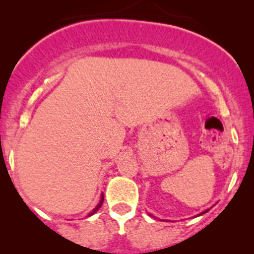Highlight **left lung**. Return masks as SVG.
<instances>
[{"label":"left lung","instance_id":"obj_1","mask_svg":"<svg viewBox=\"0 0 254 254\" xmlns=\"http://www.w3.org/2000/svg\"><path fill=\"white\" fill-rule=\"evenodd\" d=\"M206 211H209V209H206L205 211H201V213H200V214H197V217H199V215H203V214H205Z\"/></svg>","mask_w":254,"mask_h":254}]
</instances>
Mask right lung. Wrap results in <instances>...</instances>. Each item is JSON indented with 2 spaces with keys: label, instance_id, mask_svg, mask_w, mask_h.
<instances>
[{
  "label": "right lung",
  "instance_id": "right-lung-1",
  "mask_svg": "<svg viewBox=\"0 0 254 254\" xmlns=\"http://www.w3.org/2000/svg\"><path fill=\"white\" fill-rule=\"evenodd\" d=\"M103 200H104V197H103V195H102L101 200H99V203H98V204H97V206H95V208H94V209H93V210H92V211H90V213H89V214H88V217H90V215H93V214H94V213H95V211H98V209H99V208H101V206H102V204H103Z\"/></svg>",
  "mask_w": 254,
  "mask_h": 254
}]
</instances>
